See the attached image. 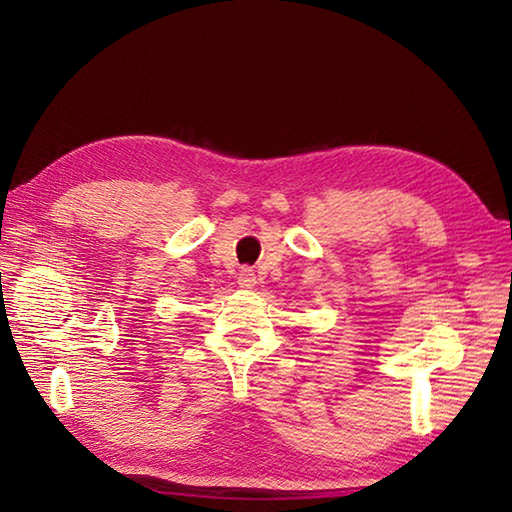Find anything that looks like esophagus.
I'll use <instances>...</instances> for the list:
<instances>
[{
    "label": "esophagus",
    "instance_id": "obj_1",
    "mask_svg": "<svg viewBox=\"0 0 512 512\" xmlns=\"http://www.w3.org/2000/svg\"><path fill=\"white\" fill-rule=\"evenodd\" d=\"M237 284H239V288H253L255 284H257V279H255V273L250 268H244L242 273H239V277H237Z\"/></svg>",
    "mask_w": 512,
    "mask_h": 512
}]
</instances>
